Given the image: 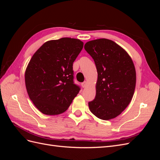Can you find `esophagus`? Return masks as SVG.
Segmentation results:
<instances>
[{
    "instance_id": "obj_1",
    "label": "esophagus",
    "mask_w": 160,
    "mask_h": 160,
    "mask_svg": "<svg viewBox=\"0 0 160 160\" xmlns=\"http://www.w3.org/2000/svg\"><path fill=\"white\" fill-rule=\"evenodd\" d=\"M87 85H88V83H87L86 81H84V82H83V83H81V85H82V88H86V86H87Z\"/></svg>"
}]
</instances>
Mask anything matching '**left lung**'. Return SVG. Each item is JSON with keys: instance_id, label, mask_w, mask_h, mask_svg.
Returning <instances> with one entry per match:
<instances>
[{"instance_id": "obj_1", "label": "left lung", "mask_w": 160, "mask_h": 160, "mask_svg": "<svg viewBox=\"0 0 160 160\" xmlns=\"http://www.w3.org/2000/svg\"><path fill=\"white\" fill-rule=\"evenodd\" d=\"M84 48L93 59L98 74L96 95L89 102V109L101 119L115 118L133 98L136 83L133 62L123 49L106 38L89 41Z\"/></svg>"}]
</instances>
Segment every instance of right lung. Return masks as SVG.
Here are the masks:
<instances>
[{"label":"right lung","instance_id":"right-lung-1","mask_svg":"<svg viewBox=\"0 0 160 160\" xmlns=\"http://www.w3.org/2000/svg\"><path fill=\"white\" fill-rule=\"evenodd\" d=\"M83 47L79 39L61 38L44 43L25 71L28 96L41 112L59 115L69 108L81 89L74 83L72 63Z\"/></svg>","mask_w":160,"mask_h":160}]
</instances>
